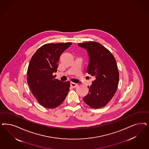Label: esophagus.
<instances>
[{
	"mask_svg": "<svg viewBox=\"0 0 149 149\" xmlns=\"http://www.w3.org/2000/svg\"><path fill=\"white\" fill-rule=\"evenodd\" d=\"M70 84H71V86L73 87V88H75V87H77V86H78V84H77L74 83H73V82H71Z\"/></svg>",
	"mask_w": 149,
	"mask_h": 149,
	"instance_id": "1",
	"label": "esophagus"
}]
</instances>
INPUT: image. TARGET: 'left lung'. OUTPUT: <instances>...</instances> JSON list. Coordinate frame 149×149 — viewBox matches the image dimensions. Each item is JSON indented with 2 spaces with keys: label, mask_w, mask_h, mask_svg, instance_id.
<instances>
[{
  "label": "left lung",
  "mask_w": 149,
  "mask_h": 149,
  "mask_svg": "<svg viewBox=\"0 0 149 149\" xmlns=\"http://www.w3.org/2000/svg\"><path fill=\"white\" fill-rule=\"evenodd\" d=\"M89 56L86 72L95 77L83 100L93 109L101 108L109 102L117 89L119 73L115 58L110 52L95 42L78 44Z\"/></svg>",
  "instance_id": "8db88e82"
}]
</instances>
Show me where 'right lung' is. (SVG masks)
<instances>
[{
    "label": "right lung",
    "instance_id": "add662e5",
    "mask_svg": "<svg viewBox=\"0 0 149 149\" xmlns=\"http://www.w3.org/2000/svg\"><path fill=\"white\" fill-rule=\"evenodd\" d=\"M71 43L47 44L37 50L29 63L27 83L39 103L48 109L62 104L70 89V82L55 79L60 55Z\"/></svg>",
    "mask_w": 149,
    "mask_h": 149
}]
</instances>
